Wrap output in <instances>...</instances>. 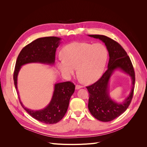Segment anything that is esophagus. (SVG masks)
I'll return each instance as SVG.
<instances>
[{"label":"esophagus","instance_id":"obj_1","mask_svg":"<svg viewBox=\"0 0 147 147\" xmlns=\"http://www.w3.org/2000/svg\"><path fill=\"white\" fill-rule=\"evenodd\" d=\"M82 88H83V86H80V85H76V86H75V89H76V90H79V89H80Z\"/></svg>","mask_w":147,"mask_h":147}]
</instances>
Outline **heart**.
<instances>
[{
    "instance_id": "1",
    "label": "heart",
    "mask_w": 147,
    "mask_h": 147,
    "mask_svg": "<svg viewBox=\"0 0 147 147\" xmlns=\"http://www.w3.org/2000/svg\"><path fill=\"white\" fill-rule=\"evenodd\" d=\"M62 58L57 67L65 78L77 72L86 83H94L102 77L108 58V51L102 43L73 42L65 45L61 51Z\"/></svg>"
}]
</instances>
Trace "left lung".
<instances>
[{
    "instance_id": "obj_1",
    "label": "left lung",
    "mask_w": 147,
    "mask_h": 147,
    "mask_svg": "<svg viewBox=\"0 0 147 147\" xmlns=\"http://www.w3.org/2000/svg\"><path fill=\"white\" fill-rule=\"evenodd\" d=\"M88 36L98 38L104 42L109 55L107 70L98 81L86 87L90 95L88 109L97 119L108 122L120 116L129 105L134 89V70L129 57L118 43L103 35H88ZM117 70L121 71L130 76L132 81L130 94L121 102H118L112 100L109 92L111 77Z\"/></svg>"
}]
</instances>
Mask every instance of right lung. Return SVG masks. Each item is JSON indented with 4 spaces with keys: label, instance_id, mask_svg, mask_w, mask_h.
<instances>
[{
    "label": "right lung",
    "instance_id": "right-lung-1",
    "mask_svg": "<svg viewBox=\"0 0 147 147\" xmlns=\"http://www.w3.org/2000/svg\"><path fill=\"white\" fill-rule=\"evenodd\" d=\"M61 38L47 37L39 38L24 47L18 56L13 80L20 103L31 117L45 124H55L63 119L66 113L70 99L75 91L74 84L70 82L56 83L54 86L51 99L45 108L34 110L26 108L20 100L18 90V75L21 67L29 63H40L53 65L55 63L57 48Z\"/></svg>",
    "mask_w": 147,
    "mask_h": 147
}]
</instances>
